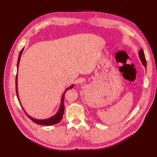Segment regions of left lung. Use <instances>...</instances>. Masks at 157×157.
Returning <instances> with one entry per match:
<instances>
[{
    "instance_id": "left-lung-1",
    "label": "left lung",
    "mask_w": 157,
    "mask_h": 157,
    "mask_svg": "<svg viewBox=\"0 0 157 157\" xmlns=\"http://www.w3.org/2000/svg\"><path fill=\"white\" fill-rule=\"evenodd\" d=\"M139 56H140V60L142 61L143 65H144L145 67H146V61L145 59V55H144V51H143V50L142 48L139 51Z\"/></svg>"
}]
</instances>
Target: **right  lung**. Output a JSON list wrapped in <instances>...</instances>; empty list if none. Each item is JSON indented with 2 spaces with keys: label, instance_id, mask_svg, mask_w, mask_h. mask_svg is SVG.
<instances>
[{
  "label": "right lung",
  "instance_id": "right-lung-1",
  "mask_svg": "<svg viewBox=\"0 0 157 157\" xmlns=\"http://www.w3.org/2000/svg\"><path fill=\"white\" fill-rule=\"evenodd\" d=\"M23 51V48L21 49V51H20V53L19 55V57H18V61H17V70H18V66H19V61H20V58H21V55L22 54V52ZM15 85H16V93H17V98H18V101L19 102V95H18V91H17V74L16 75V78H15ZM73 86H74V85H71L70 87L67 88L64 93L63 94V96H62V98H61V106H60V108L59 109V111L56 113V114L55 115H54L53 117H50L47 119H42V120H40V119H34L32 118V117L29 116L27 113H26L24 109H23V111H25V113H26V115H28V117L32 121H34V123H37V124H40V125H55V124H56V123H59L60 121H61V120L62 119V117H63V113H64V104H63V102H64V97H65V92L68 90L69 89H71L72 88H73ZM20 103V102H19ZM20 105H21V103H20Z\"/></svg>",
  "mask_w": 157,
  "mask_h": 157
}]
</instances>
